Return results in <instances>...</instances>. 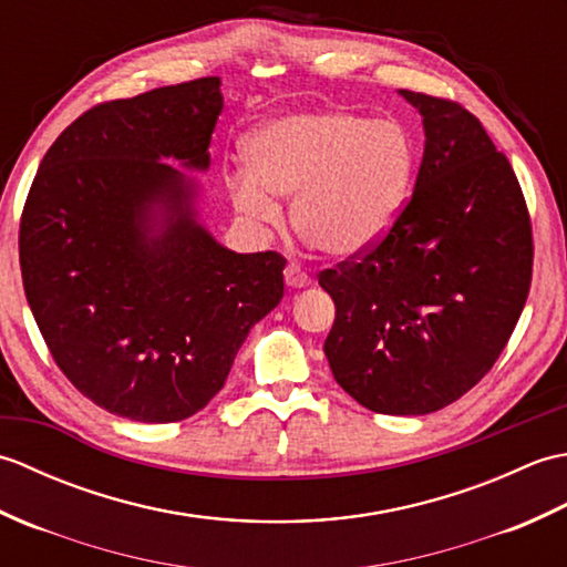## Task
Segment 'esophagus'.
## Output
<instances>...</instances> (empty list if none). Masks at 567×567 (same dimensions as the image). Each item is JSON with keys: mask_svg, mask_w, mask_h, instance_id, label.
<instances>
[{"mask_svg": "<svg viewBox=\"0 0 567 567\" xmlns=\"http://www.w3.org/2000/svg\"><path fill=\"white\" fill-rule=\"evenodd\" d=\"M285 285L290 287V290H305V287L311 285V277L299 270L297 265H290V268H285Z\"/></svg>", "mask_w": 567, "mask_h": 567, "instance_id": "obj_1", "label": "esophagus"}]
</instances>
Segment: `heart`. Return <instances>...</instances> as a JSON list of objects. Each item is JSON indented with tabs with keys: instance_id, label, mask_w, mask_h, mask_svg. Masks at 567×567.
<instances>
[{
	"instance_id": "heart-1",
	"label": "heart",
	"mask_w": 567,
	"mask_h": 567,
	"mask_svg": "<svg viewBox=\"0 0 567 567\" xmlns=\"http://www.w3.org/2000/svg\"><path fill=\"white\" fill-rule=\"evenodd\" d=\"M246 171L228 177L234 209L256 226L280 219L277 197H292V224L336 258L375 248L400 219L414 173L412 138L396 122L348 112L287 114L252 131Z\"/></svg>"
}]
</instances>
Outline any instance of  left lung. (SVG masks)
<instances>
[{
  "instance_id": "1",
  "label": "left lung",
  "mask_w": 567,
  "mask_h": 567,
  "mask_svg": "<svg viewBox=\"0 0 567 567\" xmlns=\"http://www.w3.org/2000/svg\"><path fill=\"white\" fill-rule=\"evenodd\" d=\"M424 124L412 202L363 260L323 270V353L370 412H439L487 375L532 285V221L509 161L449 100L400 90Z\"/></svg>"
}]
</instances>
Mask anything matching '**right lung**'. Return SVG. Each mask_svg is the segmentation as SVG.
Here are the masks:
<instances>
[{"label":"right lung","mask_w":567,"mask_h":567,"mask_svg":"<svg viewBox=\"0 0 567 567\" xmlns=\"http://www.w3.org/2000/svg\"><path fill=\"white\" fill-rule=\"evenodd\" d=\"M221 110L219 78L94 106L48 148L21 214L23 290L53 360L122 419L197 414L285 295L282 256L236 252L202 221L189 173L209 171Z\"/></svg>","instance_id":"1"}]
</instances>
